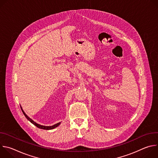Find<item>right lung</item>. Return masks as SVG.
Segmentation results:
<instances>
[{
  "instance_id": "1",
  "label": "right lung",
  "mask_w": 158,
  "mask_h": 158,
  "mask_svg": "<svg viewBox=\"0 0 158 158\" xmlns=\"http://www.w3.org/2000/svg\"><path fill=\"white\" fill-rule=\"evenodd\" d=\"M21 109H22V112H23V114H24V116H26V118L31 123H32L34 125H35V126L36 127H37L38 128L42 129H46V130H50V129H54V128L57 127V126L60 124V123H57V124H54V125H53V126H42V125L38 124H37L36 123H35L34 121H32L31 118H29L25 114V112L23 111V110H22V107H21Z\"/></svg>"
}]
</instances>
